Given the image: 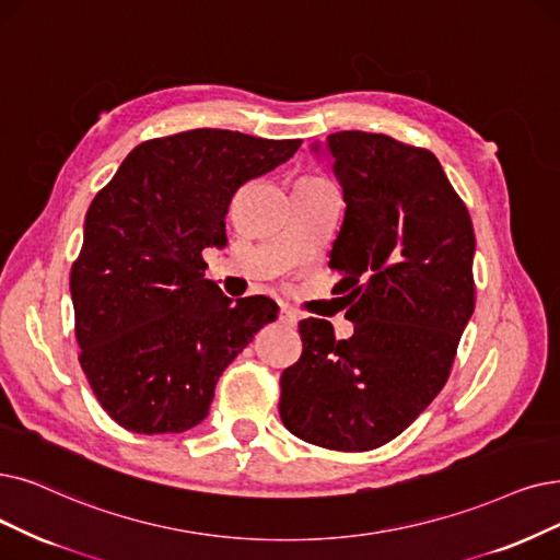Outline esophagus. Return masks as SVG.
<instances>
[{
  "instance_id": "obj_1",
  "label": "esophagus",
  "mask_w": 560,
  "mask_h": 560,
  "mask_svg": "<svg viewBox=\"0 0 560 560\" xmlns=\"http://www.w3.org/2000/svg\"><path fill=\"white\" fill-rule=\"evenodd\" d=\"M278 322L282 324V326H287V328H294L296 326V315H294V312L292 310H280V317H278Z\"/></svg>"
}]
</instances>
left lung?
Returning a JSON list of instances; mask_svg holds the SVG:
<instances>
[{
    "instance_id": "left-lung-1",
    "label": "left lung",
    "mask_w": 560,
    "mask_h": 560,
    "mask_svg": "<svg viewBox=\"0 0 560 560\" xmlns=\"http://www.w3.org/2000/svg\"><path fill=\"white\" fill-rule=\"evenodd\" d=\"M312 153L345 195L328 266L353 335L335 340L326 319L299 324L303 353L280 376V418L307 443L363 453L405 432L448 382L476 307V234L428 149L342 130Z\"/></svg>"
}]
</instances>
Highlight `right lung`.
<instances>
[{"label":"right lung","mask_w":560,"mask_h":560,"mask_svg":"<svg viewBox=\"0 0 560 560\" xmlns=\"http://www.w3.org/2000/svg\"><path fill=\"white\" fill-rule=\"evenodd\" d=\"M301 140L197 128L132 149L84 218L71 268L80 365L101 407L138 434H178L209 416L220 374L278 319L266 296L228 299L202 250L250 178Z\"/></svg>","instance_id":"1"}]
</instances>
